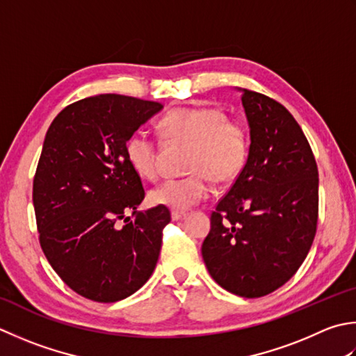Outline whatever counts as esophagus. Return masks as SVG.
<instances>
[{"label": "esophagus", "instance_id": "obj_1", "mask_svg": "<svg viewBox=\"0 0 356 356\" xmlns=\"http://www.w3.org/2000/svg\"><path fill=\"white\" fill-rule=\"evenodd\" d=\"M185 218H186V213H184V211H172L171 213V219L172 220H182Z\"/></svg>", "mask_w": 356, "mask_h": 356}]
</instances>
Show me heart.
<instances>
[{"instance_id":"heart-1","label":"heart","mask_w":356,"mask_h":356,"mask_svg":"<svg viewBox=\"0 0 356 356\" xmlns=\"http://www.w3.org/2000/svg\"><path fill=\"white\" fill-rule=\"evenodd\" d=\"M163 134L174 142L191 143L188 171L191 176L168 179L152 188L154 205L185 211L210 194V179L225 185L238 179L248 159V132L239 120L218 108H177L162 118ZM124 154L138 176L157 174V142L149 131L137 129L124 143Z\"/></svg>"}]
</instances>
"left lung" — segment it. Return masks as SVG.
Instances as JSON below:
<instances>
[{"instance_id":"left-lung-1","label":"left lung","mask_w":356,"mask_h":356,"mask_svg":"<svg viewBox=\"0 0 356 356\" xmlns=\"http://www.w3.org/2000/svg\"><path fill=\"white\" fill-rule=\"evenodd\" d=\"M239 90L248 159L216 205L202 257L222 289L261 298L296 273L315 239L318 166L301 127L281 103Z\"/></svg>"}]
</instances>
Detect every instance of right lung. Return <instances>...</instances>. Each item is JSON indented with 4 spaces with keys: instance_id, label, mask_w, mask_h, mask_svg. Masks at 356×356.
Here are the masks:
<instances>
[{
    "instance_id": "right-lung-1",
    "label": "right lung",
    "mask_w": 356,
    "mask_h": 356,
    "mask_svg": "<svg viewBox=\"0 0 356 356\" xmlns=\"http://www.w3.org/2000/svg\"><path fill=\"white\" fill-rule=\"evenodd\" d=\"M162 108L102 94L69 104L46 132L32 194L40 243L65 284L92 301L131 296L156 268L171 214L137 211L145 190L124 143Z\"/></svg>"
}]
</instances>
